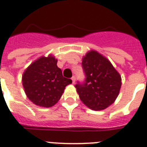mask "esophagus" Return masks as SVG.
<instances>
[{"instance_id": "1", "label": "esophagus", "mask_w": 147, "mask_h": 147, "mask_svg": "<svg viewBox=\"0 0 147 147\" xmlns=\"http://www.w3.org/2000/svg\"><path fill=\"white\" fill-rule=\"evenodd\" d=\"M71 80H72V83L73 84H74L75 83V81H76V77L74 76V77H72V78H71Z\"/></svg>"}]
</instances>
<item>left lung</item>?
<instances>
[{"instance_id":"1","label":"left lung","mask_w":147,"mask_h":147,"mask_svg":"<svg viewBox=\"0 0 147 147\" xmlns=\"http://www.w3.org/2000/svg\"><path fill=\"white\" fill-rule=\"evenodd\" d=\"M86 79L75 85L80 100L92 110H102L118 97L121 78L106 57L96 51H89L82 61Z\"/></svg>"}]
</instances>
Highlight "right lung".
<instances>
[{"mask_svg": "<svg viewBox=\"0 0 147 147\" xmlns=\"http://www.w3.org/2000/svg\"><path fill=\"white\" fill-rule=\"evenodd\" d=\"M54 56L41 57L24 71L23 86L27 97L35 105L53 106L58 102L67 86L72 83L63 77Z\"/></svg>", "mask_w": 147, "mask_h": 147, "instance_id": "add662e5", "label": "right lung"}]
</instances>
